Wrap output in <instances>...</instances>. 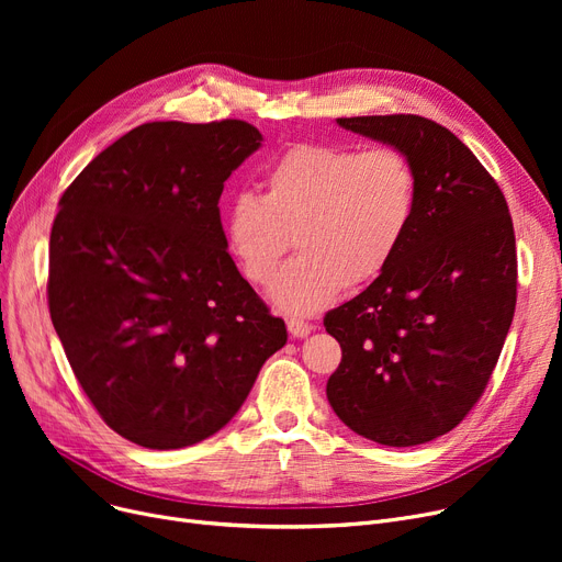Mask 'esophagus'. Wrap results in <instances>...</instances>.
<instances>
[{
	"mask_svg": "<svg viewBox=\"0 0 562 562\" xmlns=\"http://www.w3.org/2000/svg\"><path fill=\"white\" fill-rule=\"evenodd\" d=\"M286 328H289V335L296 337V339H303L312 333V326H310V323H305L303 318H289Z\"/></svg>",
	"mask_w": 562,
	"mask_h": 562,
	"instance_id": "34e87169",
	"label": "esophagus"
}]
</instances>
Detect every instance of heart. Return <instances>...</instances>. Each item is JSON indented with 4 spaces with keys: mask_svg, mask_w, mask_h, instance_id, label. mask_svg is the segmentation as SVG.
<instances>
[{
    "mask_svg": "<svg viewBox=\"0 0 562 562\" xmlns=\"http://www.w3.org/2000/svg\"><path fill=\"white\" fill-rule=\"evenodd\" d=\"M261 195H236L225 236L241 273L271 284L293 246L271 301L289 314H314L344 286L375 280L401 250L417 210V177L390 145L358 150L299 143L263 172Z\"/></svg>",
    "mask_w": 562,
    "mask_h": 562,
    "instance_id": "heart-1",
    "label": "heart"
}]
</instances>
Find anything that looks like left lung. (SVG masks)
<instances>
[{
	"label": "left lung",
	"instance_id": "8db88e82",
	"mask_svg": "<svg viewBox=\"0 0 562 562\" xmlns=\"http://www.w3.org/2000/svg\"><path fill=\"white\" fill-rule=\"evenodd\" d=\"M401 150L417 210L392 263L323 326L341 362L328 380L335 415L385 447L453 430L483 396L517 303V250L494 177L447 127L412 113L337 117Z\"/></svg>",
	"mask_w": 562,
	"mask_h": 562
}]
</instances>
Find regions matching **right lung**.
Returning <instances> with one entry per match:
<instances>
[{
    "mask_svg": "<svg viewBox=\"0 0 562 562\" xmlns=\"http://www.w3.org/2000/svg\"><path fill=\"white\" fill-rule=\"evenodd\" d=\"M261 145L244 121L145 123L58 200L47 303L100 417L145 449H184L244 405L286 344L227 252L218 200Z\"/></svg>",
    "mask_w": 562,
    "mask_h": 562,
    "instance_id": "1",
    "label": "right lung"
}]
</instances>
